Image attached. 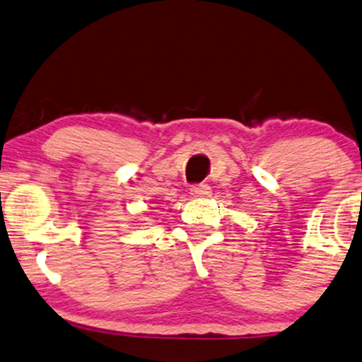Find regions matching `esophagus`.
<instances>
[{"instance_id": "1", "label": "esophagus", "mask_w": 362, "mask_h": 362, "mask_svg": "<svg viewBox=\"0 0 362 362\" xmlns=\"http://www.w3.org/2000/svg\"><path fill=\"white\" fill-rule=\"evenodd\" d=\"M190 195L194 197V199H206V197L211 195V189L209 185H204V184L195 185V187H192Z\"/></svg>"}]
</instances>
